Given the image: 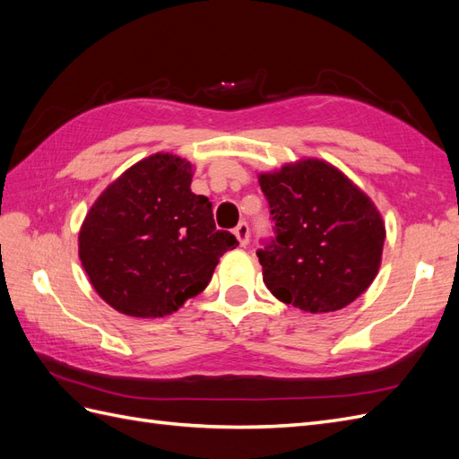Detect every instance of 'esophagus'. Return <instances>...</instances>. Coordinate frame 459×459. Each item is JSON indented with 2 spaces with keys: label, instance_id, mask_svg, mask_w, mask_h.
Wrapping results in <instances>:
<instances>
[{
  "label": "esophagus",
  "instance_id": "34e87169",
  "mask_svg": "<svg viewBox=\"0 0 459 459\" xmlns=\"http://www.w3.org/2000/svg\"><path fill=\"white\" fill-rule=\"evenodd\" d=\"M233 233H235V238H238L241 247L248 245V239H251V228H248L247 221H239L238 228L233 230Z\"/></svg>",
  "mask_w": 459,
  "mask_h": 459
}]
</instances>
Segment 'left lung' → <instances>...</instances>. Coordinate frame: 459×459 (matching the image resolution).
<instances>
[{
  "instance_id": "obj_1",
  "label": "left lung",
  "mask_w": 459,
  "mask_h": 459,
  "mask_svg": "<svg viewBox=\"0 0 459 459\" xmlns=\"http://www.w3.org/2000/svg\"><path fill=\"white\" fill-rule=\"evenodd\" d=\"M273 238L256 251L270 293L304 312L349 307L381 266L377 208L335 166L307 159L260 174Z\"/></svg>"
}]
</instances>
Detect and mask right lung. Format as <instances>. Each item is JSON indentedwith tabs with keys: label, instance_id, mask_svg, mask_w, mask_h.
Listing matches in <instances>:
<instances>
[{
	"label": "right lung",
	"instance_id": "right-lung-1",
	"mask_svg": "<svg viewBox=\"0 0 459 459\" xmlns=\"http://www.w3.org/2000/svg\"><path fill=\"white\" fill-rule=\"evenodd\" d=\"M191 162L151 155L110 184L82 224L78 253L93 289L115 310L162 317L197 297L220 256L238 247L216 230L212 203L191 191Z\"/></svg>",
	"mask_w": 459,
	"mask_h": 459
}]
</instances>
